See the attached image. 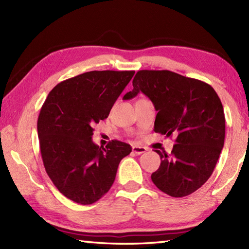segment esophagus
<instances>
[{"label":"esophagus","instance_id":"obj_1","mask_svg":"<svg viewBox=\"0 0 249 249\" xmlns=\"http://www.w3.org/2000/svg\"><path fill=\"white\" fill-rule=\"evenodd\" d=\"M146 149L144 146H139V145H134L133 146V153L136 155H140L142 153H144Z\"/></svg>","mask_w":249,"mask_h":249}]
</instances>
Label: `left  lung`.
Returning a JSON list of instances; mask_svg holds the SVG:
<instances>
[{
	"mask_svg": "<svg viewBox=\"0 0 249 249\" xmlns=\"http://www.w3.org/2000/svg\"><path fill=\"white\" fill-rule=\"evenodd\" d=\"M134 89L123 99L142 92L157 111L154 131L177 136L171 154L155 152L160 166L151 178L171 197H185L212 176L225 141V113L215 89L198 79L170 71H139Z\"/></svg>",
	"mask_w": 249,
	"mask_h": 249,
	"instance_id": "1",
	"label": "left lung"
}]
</instances>
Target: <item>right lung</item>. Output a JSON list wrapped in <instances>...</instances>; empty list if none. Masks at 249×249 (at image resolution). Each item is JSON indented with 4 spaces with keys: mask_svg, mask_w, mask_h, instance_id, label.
<instances>
[{
    "mask_svg": "<svg viewBox=\"0 0 249 249\" xmlns=\"http://www.w3.org/2000/svg\"><path fill=\"white\" fill-rule=\"evenodd\" d=\"M134 71H93L51 89L37 120L44 167L52 183L79 204L96 202L112 186L120 161L131 152L125 142L106 147L92 141L93 126L108 118Z\"/></svg>",
    "mask_w": 249,
    "mask_h": 249,
    "instance_id": "right-lung-1",
    "label": "right lung"
}]
</instances>
